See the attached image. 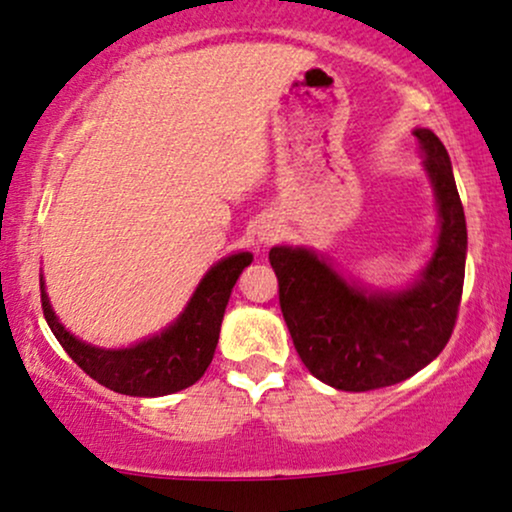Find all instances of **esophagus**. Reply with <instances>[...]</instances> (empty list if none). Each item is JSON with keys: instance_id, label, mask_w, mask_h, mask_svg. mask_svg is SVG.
<instances>
[{"instance_id": "obj_1", "label": "esophagus", "mask_w": 512, "mask_h": 512, "mask_svg": "<svg viewBox=\"0 0 512 512\" xmlns=\"http://www.w3.org/2000/svg\"><path fill=\"white\" fill-rule=\"evenodd\" d=\"M281 221L274 219V217H267L260 221V226H257V238H260L262 245H272L276 238L281 236Z\"/></svg>"}]
</instances>
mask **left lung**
<instances>
[{"mask_svg":"<svg viewBox=\"0 0 512 512\" xmlns=\"http://www.w3.org/2000/svg\"><path fill=\"white\" fill-rule=\"evenodd\" d=\"M436 197L434 250L417 279L374 288L346 279L305 245L269 250L293 346L312 377L338 391L393 386L436 360L453 334L465 281L467 226L451 157L429 128H415Z\"/></svg>","mask_w":512,"mask_h":512,"instance_id":"1","label":"left lung"}]
</instances>
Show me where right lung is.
Segmentation results:
<instances>
[{
  "label": "right lung",
  "mask_w": 512,
  "mask_h": 512,
  "mask_svg": "<svg viewBox=\"0 0 512 512\" xmlns=\"http://www.w3.org/2000/svg\"><path fill=\"white\" fill-rule=\"evenodd\" d=\"M252 262V252L224 257L202 276L183 312L159 334L128 348H100L73 336L59 317L40 276L45 319L61 348L97 384L123 396L157 398L193 386L212 362L219 343L221 319L240 272Z\"/></svg>",
  "instance_id": "obj_1"
}]
</instances>
